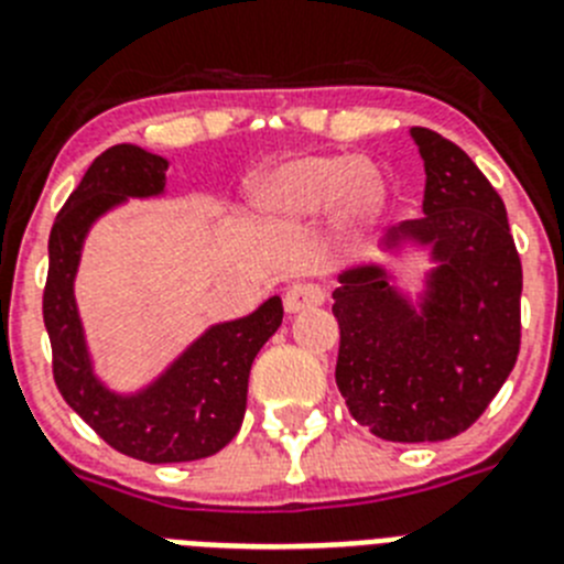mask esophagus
<instances>
[{
  "instance_id": "obj_1",
  "label": "esophagus",
  "mask_w": 564,
  "mask_h": 564,
  "mask_svg": "<svg viewBox=\"0 0 564 564\" xmlns=\"http://www.w3.org/2000/svg\"><path fill=\"white\" fill-rule=\"evenodd\" d=\"M325 302V291L318 285H311V282H296V285L288 288L285 293V311L288 313H302L311 311V307H318Z\"/></svg>"
}]
</instances>
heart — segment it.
Listing matches in <instances>:
<instances>
[{
	"label": "heart",
	"mask_w": 564,
	"mask_h": 564,
	"mask_svg": "<svg viewBox=\"0 0 564 564\" xmlns=\"http://www.w3.org/2000/svg\"><path fill=\"white\" fill-rule=\"evenodd\" d=\"M387 206V183L350 154H305L257 174L248 208L262 226L296 228L333 214L341 237L372 228Z\"/></svg>",
	"instance_id": "obj_1"
}]
</instances>
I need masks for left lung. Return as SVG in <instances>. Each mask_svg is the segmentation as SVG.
I'll return each mask as SVG.
<instances>
[{
  "instance_id": "8db88e82",
  "label": "left lung",
  "mask_w": 564,
  "mask_h": 564,
  "mask_svg": "<svg viewBox=\"0 0 564 564\" xmlns=\"http://www.w3.org/2000/svg\"><path fill=\"white\" fill-rule=\"evenodd\" d=\"M426 188L423 217L381 239V253L426 251L415 293L392 262L338 273L336 383L347 410L392 443L449 441L500 392L520 352L522 265L500 194L475 161L412 127Z\"/></svg>"
}]
</instances>
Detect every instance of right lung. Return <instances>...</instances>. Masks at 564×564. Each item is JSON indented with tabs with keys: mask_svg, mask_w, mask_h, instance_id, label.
<instances>
[{
	"mask_svg": "<svg viewBox=\"0 0 564 564\" xmlns=\"http://www.w3.org/2000/svg\"><path fill=\"white\" fill-rule=\"evenodd\" d=\"M166 169V158L134 143L98 154L53 223L44 285L58 392L112 449L147 463L200 460L231 443L246 417L253 358L282 325V299L271 296L248 316L203 330L141 390L118 392L98 376L76 302L84 239L112 208L163 197Z\"/></svg>",
	"mask_w": 564,
	"mask_h": 564,
	"instance_id": "right-lung-1",
	"label": "right lung"
}]
</instances>
